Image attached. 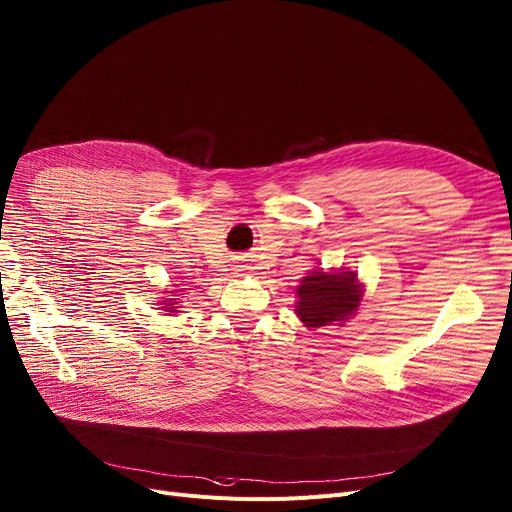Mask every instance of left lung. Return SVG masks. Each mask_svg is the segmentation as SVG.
Here are the masks:
<instances>
[{"mask_svg":"<svg viewBox=\"0 0 512 512\" xmlns=\"http://www.w3.org/2000/svg\"><path fill=\"white\" fill-rule=\"evenodd\" d=\"M297 316L311 328L343 322L360 305L362 291L353 272L324 274L314 270L297 288Z\"/></svg>","mask_w":512,"mask_h":512,"instance_id":"left-lung-1","label":"left lung"}]
</instances>
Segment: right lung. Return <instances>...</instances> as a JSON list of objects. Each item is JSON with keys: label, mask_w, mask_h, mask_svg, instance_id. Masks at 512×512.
Here are the masks:
<instances>
[{"label": "right lung", "mask_w": 512, "mask_h": 512, "mask_svg": "<svg viewBox=\"0 0 512 512\" xmlns=\"http://www.w3.org/2000/svg\"><path fill=\"white\" fill-rule=\"evenodd\" d=\"M167 311H175V309H167Z\"/></svg>", "instance_id": "add662e5"}]
</instances>
